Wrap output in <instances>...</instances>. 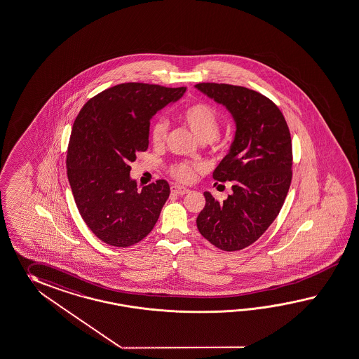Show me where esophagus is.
I'll use <instances>...</instances> for the list:
<instances>
[{"label":"esophagus","instance_id":"1","mask_svg":"<svg viewBox=\"0 0 359 359\" xmlns=\"http://www.w3.org/2000/svg\"><path fill=\"white\" fill-rule=\"evenodd\" d=\"M171 192L174 193V194H177V196H184V194H187V193L189 192V189L188 188H185V187H180V185H172L171 187Z\"/></svg>","mask_w":359,"mask_h":359}]
</instances>
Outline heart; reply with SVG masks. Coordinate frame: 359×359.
<instances>
[{"label":"heart","mask_w":359,"mask_h":359,"mask_svg":"<svg viewBox=\"0 0 359 359\" xmlns=\"http://www.w3.org/2000/svg\"><path fill=\"white\" fill-rule=\"evenodd\" d=\"M179 121L192 132L201 142L215 140L220 132V118L212 106L196 102L187 106L179 114ZM168 126L165 119H158L153 123L150 130V139L156 147H162L166 141ZM171 175L180 182H191L196 175V167L188 163H175L170 167Z\"/></svg>","instance_id":"1"}]
</instances>
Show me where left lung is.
Here are the masks:
<instances>
[{
    "instance_id": "1",
    "label": "left lung",
    "mask_w": 359,
    "mask_h": 359,
    "mask_svg": "<svg viewBox=\"0 0 359 359\" xmlns=\"http://www.w3.org/2000/svg\"><path fill=\"white\" fill-rule=\"evenodd\" d=\"M196 88L226 106L236 123L235 140L212 172L218 182H232V193L223 201L203 193L197 228L219 249L236 252L262 236L285 201L292 182L290 132L279 107L255 90L217 83Z\"/></svg>"
}]
</instances>
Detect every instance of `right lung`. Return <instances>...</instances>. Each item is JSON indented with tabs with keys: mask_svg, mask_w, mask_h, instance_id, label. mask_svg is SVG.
<instances>
[{
	"mask_svg": "<svg viewBox=\"0 0 359 359\" xmlns=\"http://www.w3.org/2000/svg\"><path fill=\"white\" fill-rule=\"evenodd\" d=\"M187 88L123 83L90 98L76 116L67 149V177L80 215L101 241L127 248L148 236L170 196L166 180L142 189L130 176L149 145L151 116Z\"/></svg>",
	"mask_w": 359,
	"mask_h": 359,
	"instance_id": "1",
	"label": "right lung"
}]
</instances>
